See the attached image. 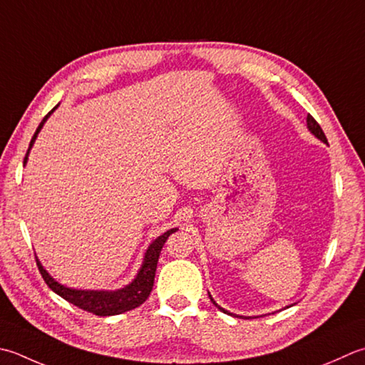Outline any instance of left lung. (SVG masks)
Returning a JSON list of instances; mask_svg holds the SVG:
<instances>
[{
    "mask_svg": "<svg viewBox=\"0 0 365 365\" xmlns=\"http://www.w3.org/2000/svg\"><path fill=\"white\" fill-rule=\"evenodd\" d=\"M307 125H309V130H310V131H312L313 134H315L318 139H321V140H323V142H326V144H327V139H326V135H324L323 130H321V126H319V123H318V121H317L315 118H313V117L310 115V113H309V115H307ZM210 301L213 302V305H217V304H215V301H213V299H212V297H210ZM217 307H218V305H217ZM218 309H220L221 312H225V313H227L226 310H223V309H221V307H218Z\"/></svg>",
    "mask_w": 365,
    "mask_h": 365,
    "instance_id": "left-lung-1",
    "label": "left lung"
}]
</instances>
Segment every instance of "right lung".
<instances>
[{"mask_svg":"<svg viewBox=\"0 0 365 365\" xmlns=\"http://www.w3.org/2000/svg\"><path fill=\"white\" fill-rule=\"evenodd\" d=\"M53 109H55V107H53ZM52 112H48L47 115L44 117V120H42L39 123L38 130H36L33 139L30 142V147H28V152L25 155L24 163H26L28 153H30V148L33 145L36 135H38L42 125H44V121L47 120V117ZM175 231H177V227H175V230H170L168 232H164L163 235H160V237L148 247L147 253H145V258H144V264H142V267L139 270L138 277L134 278V282L131 284H128V287H125L123 289H118V291H113V292H107V291H78V289L66 288V287H63V284L56 283L53 278L46 272L44 267L41 266V262L38 259H36V264H38L39 272H41L42 278H44V282L47 283V287L52 289L53 292H56L58 296H61L64 301H68L69 304H73V305L78 307V309H82L85 312H90L96 317L120 315V313L130 312V310L135 309V307H139L147 301V297L150 296V292H152V288H153L156 264H158L161 248L164 247V242L168 240L169 235L175 232Z\"/></svg>","mask_w":365,"mask_h":365,"instance_id":"1","label":"right lung"}]
</instances>
